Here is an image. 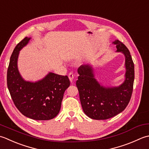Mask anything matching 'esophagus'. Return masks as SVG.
<instances>
[{
    "label": "esophagus",
    "instance_id": "esophagus-1",
    "mask_svg": "<svg viewBox=\"0 0 149 149\" xmlns=\"http://www.w3.org/2000/svg\"><path fill=\"white\" fill-rule=\"evenodd\" d=\"M68 77H69V80H70L71 82H72V80H73V79H74V74H73V73H72V72H70V73L69 74Z\"/></svg>",
    "mask_w": 149,
    "mask_h": 149
}]
</instances>
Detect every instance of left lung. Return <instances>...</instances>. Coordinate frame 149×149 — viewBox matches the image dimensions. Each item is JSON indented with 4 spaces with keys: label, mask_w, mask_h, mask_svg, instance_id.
<instances>
[{
    "label": "left lung",
    "mask_w": 149,
    "mask_h": 149,
    "mask_svg": "<svg viewBox=\"0 0 149 149\" xmlns=\"http://www.w3.org/2000/svg\"><path fill=\"white\" fill-rule=\"evenodd\" d=\"M116 52L123 53L125 58V80L119 86L105 87L95 77L91 65L79 67L77 81L83 111L94 120H107L121 113L131 98L134 80V65L127 47L118 40L113 42Z\"/></svg>",
    "instance_id": "obj_1"
}]
</instances>
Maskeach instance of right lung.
I'll use <instances>...</instances> for the list:
<instances>
[{
    "mask_svg": "<svg viewBox=\"0 0 149 149\" xmlns=\"http://www.w3.org/2000/svg\"><path fill=\"white\" fill-rule=\"evenodd\" d=\"M30 39L24 38L12 53L7 72L8 87L15 106L23 115L35 120H49L59 113L70 81L68 76L51 72L35 82L24 80L18 69V58Z\"/></svg>",
    "mask_w": 149,
    "mask_h": 149,
    "instance_id": "add662e5",
    "label": "right lung"
}]
</instances>
